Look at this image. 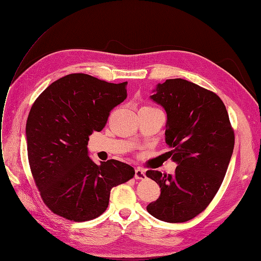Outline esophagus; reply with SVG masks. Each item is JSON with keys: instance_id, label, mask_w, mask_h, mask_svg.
Masks as SVG:
<instances>
[{"instance_id": "obj_1", "label": "esophagus", "mask_w": 261, "mask_h": 261, "mask_svg": "<svg viewBox=\"0 0 261 261\" xmlns=\"http://www.w3.org/2000/svg\"><path fill=\"white\" fill-rule=\"evenodd\" d=\"M146 177V174H145V171L143 169L140 168H137L135 170V178L136 179H144Z\"/></svg>"}]
</instances>
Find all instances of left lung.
<instances>
[{"instance_id":"obj_1","label":"left lung","mask_w":261,"mask_h":261,"mask_svg":"<svg viewBox=\"0 0 261 261\" xmlns=\"http://www.w3.org/2000/svg\"><path fill=\"white\" fill-rule=\"evenodd\" d=\"M150 98L167 112L165 143L171 150L165 154L177 167L173 175L146 172L161 188L147 211L164 222H186L208 207L222 184L234 132L222 100L194 83L167 80Z\"/></svg>"}]
</instances>
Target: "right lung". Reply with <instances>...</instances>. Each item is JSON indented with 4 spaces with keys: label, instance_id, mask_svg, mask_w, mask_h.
Wrapping results in <instances>:
<instances>
[{
    "label": "right lung",
    "instance_id": "obj_1",
    "mask_svg": "<svg viewBox=\"0 0 261 261\" xmlns=\"http://www.w3.org/2000/svg\"><path fill=\"white\" fill-rule=\"evenodd\" d=\"M127 82L107 83L69 74L52 83L31 107L26 124L28 160L43 202L55 215L75 222L96 219L110 192L135 175L117 160L94 163L89 136L105 127L110 112L127 97Z\"/></svg>",
    "mask_w": 261,
    "mask_h": 261
}]
</instances>
